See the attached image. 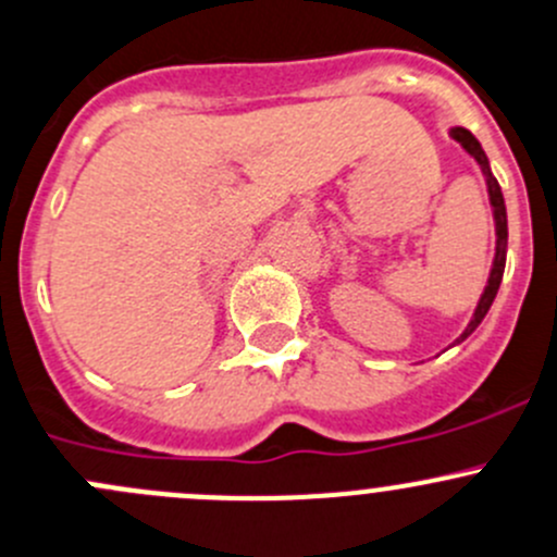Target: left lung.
<instances>
[{
  "mask_svg": "<svg viewBox=\"0 0 557 557\" xmlns=\"http://www.w3.org/2000/svg\"><path fill=\"white\" fill-rule=\"evenodd\" d=\"M449 135L455 137V140L460 143V146L466 148L468 153H471L473 159L479 162V168H482L484 178H487V191H490V202H493V213H495V235H498V240H495V260H493V271H490V278H487V286H484V295L482 300H479L476 311H473V319L468 322L466 333L460 335V341L468 338V335L473 333V330L479 327V322L484 319V313L490 311V306H493L495 295H498V286H500V278H504V265H506V238H509V230H506V206H504V195H500V186L498 181L493 178V173H490V164H487V157H484L482 146H479L476 137L471 135V132L463 129V126H455Z\"/></svg>",
  "mask_w": 557,
  "mask_h": 557,
  "instance_id": "8db88e82",
  "label": "left lung"
}]
</instances>
